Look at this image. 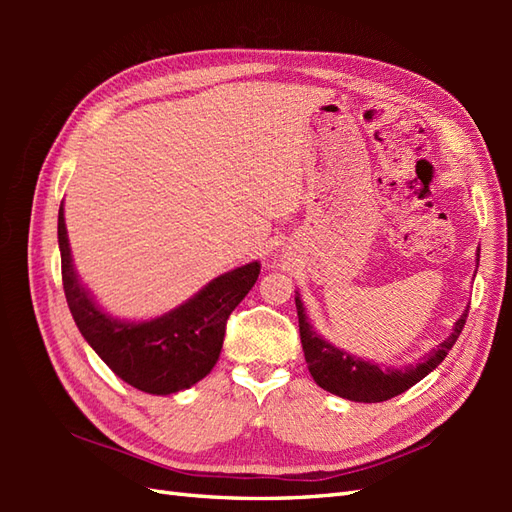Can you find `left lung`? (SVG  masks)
<instances>
[{
    "label": "left lung",
    "instance_id": "left-lung-1",
    "mask_svg": "<svg viewBox=\"0 0 512 512\" xmlns=\"http://www.w3.org/2000/svg\"><path fill=\"white\" fill-rule=\"evenodd\" d=\"M477 262H480V255H477ZM297 303V317H299V334H301V345L303 354H306V363L314 383L323 387L330 394H336L354 402H383L394 398L402 391H407L420 380L431 374L436 369L444 356L449 354L451 347L458 341L460 332L466 325V317H469V310H464L462 317L455 321L453 332L449 339H444L436 350H431L427 356H422L416 365L409 367H380L363 358L347 354L339 347H334L314 332L312 323L306 317V308H303L301 297H295Z\"/></svg>",
    "mask_w": 512,
    "mask_h": 512
}]
</instances>
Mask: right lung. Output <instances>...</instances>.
I'll use <instances>...</instances> for the list:
<instances>
[{
	"instance_id": "right-lung-1",
	"label": "right lung",
	"mask_w": 512,
	"mask_h": 512,
	"mask_svg": "<svg viewBox=\"0 0 512 512\" xmlns=\"http://www.w3.org/2000/svg\"><path fill=\"white\" fill-rule=\"evenodd\" d=\"M59 250L65 299L83 339L105 365L145 394L169 396L189 389L211 372L222 352L226 321L259 277V262H250L209 281L198 295L151 321H121L96 306L74 273L59 206Z\"/></svg>"
}]
</instances>
